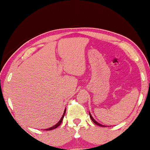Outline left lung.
<instances>
[{"mask_svg": "<svg viewBox=\"0 0 150 150\" xmlns=\"http://www.w3.org/2000/svg\"><path fill=\"white\" fill-rule=\"evenodd\" d=\"M89 114H90V118H91V120H92V122H93L94 124H96V125H98V126H103V127H104V126H106L102 125V124H99L98 122H96V120L94 119V118H93V117H92V115H91V114H90V113H89Z\"/></svg>", "mask_w": 150, "mask_h": 150, "instance_id": "left-lung-1", "label": "left lung"}]
</instances>
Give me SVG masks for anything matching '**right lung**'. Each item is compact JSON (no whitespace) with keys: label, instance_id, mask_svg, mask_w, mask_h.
Listing matches in <instances>:
<instances>
[{"label":"right lung","instance_id":"add662e5","mask_svg":"<svg viewBox=\"0 0 150 150\" xmlns=\"http://www.w3.org/2000/svg\"><path fill=\"white\" fill-rule=\"evenodd\" d=\"M65 112H66V109H64V113H63L62 116V117H61V119L60 120V121H59V122H58V123H57L56 124H55L54 126H52V127H51V128H47V129H45V130H51L55 129V128H56L57 127H58V126L60 125V124L62 123V120H63V118H64V115H65Z\"/></svg>","mask_w":150,"mask_h":150}]
</instances>
